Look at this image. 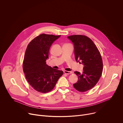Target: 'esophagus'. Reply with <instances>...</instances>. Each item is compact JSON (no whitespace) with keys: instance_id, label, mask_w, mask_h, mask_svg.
Segmentation results:
<instances>
[{"instance_id":"obj_1","label":"esophagus","mask_w":123,"mask_h":123,"mask_svg":"<svg viewBox=\"0 0 123 123\" xmlns=\"http://www.w3.org/2000/svg\"><path fill=\"white\" fill-rule=\"evenodd\" d=\"M64 73L66 74H71L72 73L71 72H68V71H64Z\"/></svg>"}]
</instances>
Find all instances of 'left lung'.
Returning <instances> with one entry per match:
<instances>
[{"instance_id":"8db88e82","label":"left lung","mask_w":123,"mask_h":123,"mask_svg":"<svg viewBox=\"0 0 123 123\" xmlns=\"http://www.w3.org/2000/svg\"><path fill=\"white\" fill-rule=\"evenodd\" d=\"M68 38L74 44L75 59L84 65L82 74L74 72L78 76L77 82L74 84L79 92L92 89L98 82L103 70V62L100 52L93 41L82 35H74Z\"/></svg>"}]
</instances>
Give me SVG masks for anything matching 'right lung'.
I'll return each instance as SVG.
<instances>
[{
  "label": "right lung",
  "mask_w": 123,
  "mask_h": 123,
  "mask_svg": "<svg viewBox=\"0 0 123 123\" xmlns=\"http://www.w3.org/2000/svg\"><path fill=\"white\" fill-rule=\"evenodd\" d=\"M61 36L41 34L28 45L23 64L27 80L33 88L41 93H47L54 88L63 75L62 71L46 64L50 46Z\"/></svg>",
  "instance_id": "right-lung-1"
}]
</instances>
